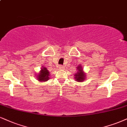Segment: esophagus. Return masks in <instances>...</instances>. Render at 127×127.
Segmentation results:
<instances>
[{
  "label": "esophagus",
  "instance_id": "esophagus-1",
  "mask_svg": "<svg viewBox=\"0 0 127 127\" xmlns=\"http://www.w3.org/2000/svg\"><path fill=\"white\" fill-rule=\"evenodd\" d=\"M62 68H63V66H62V65H59L58 66V68L59 69H62Z\"/></svg>",
  "mask_w": 127,
  "mask_h": 127
}]
</instances>
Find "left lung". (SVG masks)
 <instances>
[{"label":"left lung","mask_w":127,"mask_h":127,"mask_svg":"<svg viewBox=\"0 0 127 127\" xmlns=\"http://www.w3.org/2000/svg\"><path fill=\"white\" fill-rule=\"evenodd\" d=\"M85 73L84 72L81 65H78L77 67V72L75 74V79L77 82H82L85 80L86 77Z\"/></svg>","instance_id":"obj_1"}]
</instances>
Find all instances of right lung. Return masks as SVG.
<instances>
[{"mask_svg":"<svg viewBox=\"0 0 127 127\" xmlns=\"http://www.w3.org/2000/svg\"><path fill=\"white\" fill-rule=\"evenodd\" d=\"M49 72L47 68L43 67L41 68L39 73L37 75V80L40 82H46L49 79Z\"/></svg>","mask_w":127,"mask_h":127,"instance_id":"obj_1","label":"right lung"}]
</instances>
